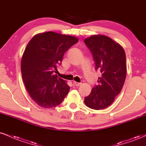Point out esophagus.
Wrapping results in <instances>:
<instances>
[{"label": "esophagus", "instance_id": "34e87169", "mask_svg": "<svg viewBox=\"0 0 146 146\" xmlns=\"http://www.w3.org/2000/svg\"><path fill=\"white\" fill-rule=\"evenodd\" d=\"M73 84H74L75 86H80V85H81V83H79V82H77L73 81Z\"/></svg>", "mask_w": 146, "mask_h": 146}]
</instances>
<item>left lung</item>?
Here are the masks:
<instances>
[{"label":"left lung","mask_w":146,"mask_h":146,"mask_svg":"<svg viewBox=\"0 0 146 146\" xmlns=\"http://www.w3.org/2000/svg\"><path fill=\"white\" fill-rule=\"evenodd\" d=\"M93 54L96 70L101 77L88 96L84 98L87 106L94 110L104 109L120 93L126 77L124 49L119 43L104 35H94L84 40Z\"/></svg>","instance_id":"left-lung-1"}]
</instances>
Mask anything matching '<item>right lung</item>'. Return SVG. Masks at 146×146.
I'll return each instance as SVG.
<instances>
[{"mask_svg": "<svg viewBox=\"0 0 146 146\" xmlns=\"http://www.w3.org/2000/svg\"><path fill=\"white\" fill-rule=\"evenodd\" d=\"M78 40L48 31L36 34L27 45L21 60L22 78L30 97L42 108L56 107L69 92L66 81L54 73L65 52Z\"/></svg>", "mask_w": 146, "mask_h": 146, "instance_id": "obj_1", "label": "right lung"}]
</instances>
